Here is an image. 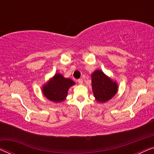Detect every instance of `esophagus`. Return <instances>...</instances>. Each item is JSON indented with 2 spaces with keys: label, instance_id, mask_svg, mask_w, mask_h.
<instances>
[{
  "label": "esophagus",
  "instance_id": "1",
  "mask_svg": "<svg viewBox=\"0 0 154 154\" xmlns=\"http://www.w3.org/2000/svg\"><path fill=\"white\" fill-rule=\"evenodd\" d=\"M78 83H79L80 85H81V84H83V79H78Z\"/></svg>",
  "mask_w": 154,
  "mask_h": 154
}]
</instances>
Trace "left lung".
I'll use <instances>...</instances> for the list:
<instances>
[{"label": "left lung", "mask_w": 154, "mask_h": 154, "mask_svg": "<svg viewBox=\"0 0 154 154\" xmlns=\"http://www.w3.org/2000/svg\"><path fill=\"white\" fill-rule=\"evenodd\" d=\"M92 91L97 102H105L115 95L117 84L109 79L102 71H95L92 74Z\"/></svg>", "instance_id": "8db88e82"}]
</instances>
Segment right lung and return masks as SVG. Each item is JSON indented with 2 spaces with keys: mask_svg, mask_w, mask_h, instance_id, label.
Masks as SVG:
<instances>
[{
  "mask_svg": "<svg viewBox=\"0 0 154 154\" xmlns=\"http://www.w3.org/2000/svg\"><path fill=\"white\" fill-rule=\"evenodd\" d=\"M74 84L72 80L65 79L60 73H57L51 81L44 85L43 92L48 100L60 102L65 100L69 88Z\"/></svg>",
  "mask_w": 154,
  "mask_h": 154,
  "instance_id": "obj_1",
  "label": "right lung"
}]
</instances>
